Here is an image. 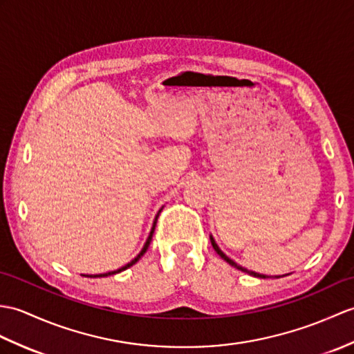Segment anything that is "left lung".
<instances>
[{
	"mask_svg": "<svg viewBox=\"0 0 354 354\" xmlns=\"http://www.w3.org/2000/svg\"><path fill=\"white\" fill-rule=\"evenodd\" d=\"M209 238H211V244H212V248H214V250H216V252H217V253L220 254V257H221V258H223V259H225V261L227 262V264H229V266H232V267H235V268H238V270H241V271H244V273H249L250 276H254V277H262V279H266V277H267L266 274H259V273H254V271H249L248 268H244V267H241V266H238V264H236V262H234V261H232L231 258H227V257H226V254H225L223 252H221V250H220V248H218V245H217V243L214 241V238H212V236H209Z\"/></svg>",
	"mask_w": 354,
	"mask_h": 354,
	"instance_id": "obj_1",
	"label": "left lung"
}]
</instances>
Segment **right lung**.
Here are the masks:
<instances>
[{"instance_id": "right-lung-1", "label": "right lung", "mask_w": 354, "mask_h": 354, "mask_svg": "<svg viewBox=\"0 0 354 354\" xmlns=\"http://www.w3.org/2000/svg\"><path fill=\"white\" fill-rule=\"evenodd\" d=\"M162 209V208H161ZM161 209L158 211V214H157V217H155V220H153V225H152V229H151V234H149V236H147V240H146V243H145V245H143V249H142V252H140L137 257L131 261V262H128L127 266H123V267H120L119 270H114V271H109V273H102V274H93V276H90V277H106V276H111V274H116V273H120V271H123V270H127V268H129V267H133L136 262L143 257V254L146 253V250H147V248H149V244H151V241H152V235H153V231H155V225H157V218H158V216H160V212H161Z\"/></svg>"}]
</instances>
